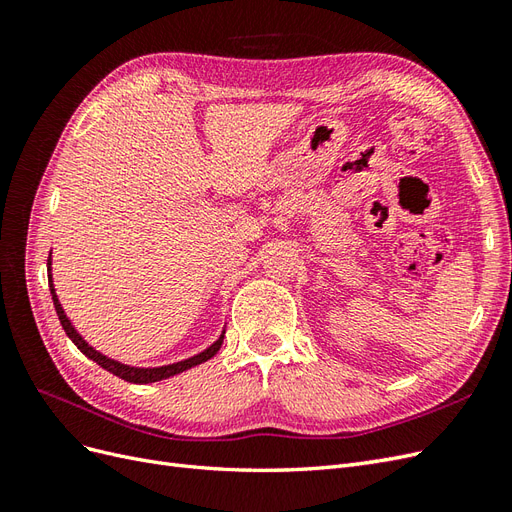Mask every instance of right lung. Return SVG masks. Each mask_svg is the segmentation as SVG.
Instances as JSON below:
<instances>
[{"mask_svg":"<svg viewBox=\"0 0 512 512\" xmlns=\"http://www.w3.org/2000/svg\"><path fill=\"white\" fill-rule=\"evenodd\" d=\"M46 271H49V288H51V297H53L55 312H57V316H59V322H61V327H64L66 335L72 339V344H74L76 348H79V350L87 356V359L96 361L102 369L111 371L113 376H117V378H121V380L134 382V384L160 382V380H166V378H170V376H177V374H181V371H185V369H192V367H196V365H200V363L209 361L211 356L218 354V350L222 348V342H224V331H222V335H220L218 339H215V342H213L209 348H205L203 352H198V354L190 356V359H183V361L170 363V365H162V367H132V365H126V363H119V361H115V359H108L106 354L98 352L94 346H89V344L85 342V337H83L79 331H76V327L72 324V320L66 316L64 307H61V303H59V299H57V292H55V284H53V273H51V254H49V260H46Z\"/></svg>","mask_w":512,"mask_h":512,"instance_id":"add662e5","label":"right lung"}]
</instances>
